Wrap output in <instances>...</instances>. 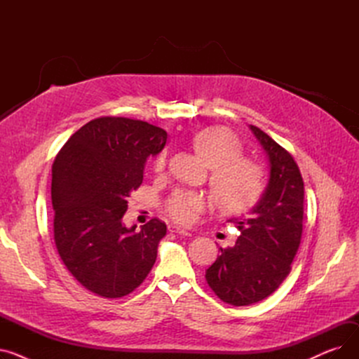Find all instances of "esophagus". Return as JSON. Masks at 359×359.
I'll return each instance as SVG.
<instances>
[{"label": "esophagus", "mask_w": 359, "mask_h": 359, "mask_svg": "<svg viewBox=\"0 0 359 359\" xmlns=\"http://www.w3.org/2000/svg\"><path fill=\"white\" fill-rule=\"evenodd\" d=\"M168 231L170 233H176V234H180V236H186V237H191L192 236V233L191 231H187V230H184V229H182V227H177V225H168Z\"/></svg>", "instance_id": "34e87169"}]
</instances>
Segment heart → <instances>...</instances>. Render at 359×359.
<instances>
[{
    "instance_id": "heart-1",
    "label": "heart",
    "mask_w": 359,
    "mask_h": 359,
    "mask_svg": "<svg viewBox=\"0 0 359 359\" xmlns=\"http://www.w3.org/2000/svg\"><path fill=\"white\" fill-rule=\"evenodd\" d=\"M194 148L201 158L212 167V195L224 210L238 211L252 205L262 191L260 168L240 158L241 145L238 140L222 128H206L194 137ZM167 165V153L154 160V170L163 172ZM205 198L196 192L176 191L168 198L165 210L170 217L180 222H191L205 208Z\"/></svg>"
}]
</instances>
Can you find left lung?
I'll return each instance as SVG.
<instances>
[{"mask_svg":"<svg viewBox=\"0 0 359 359\" xmlns=\"http://www.w3.org/2000/svg\"><path fill=\"white\" fill-rule=\"evenodd\" d=\"M269 163L262 196L244 218H231L240 231L233 248L222 249L205 278L224 303L249 306L269 297L291 271L303 233L304 182L287 149L250 125Z\"/></svg>","mask_w":359,"mask_h":359,"instance_id":"obj_1","label":"left lung"}]
</instances>
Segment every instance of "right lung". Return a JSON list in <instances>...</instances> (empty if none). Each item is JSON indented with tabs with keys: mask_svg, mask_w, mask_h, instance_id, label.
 <instances>
[{
	"mask_svg": "<svg viewBox=\"0 0 359 359\" xmlns=\"http://www.w3.org/2000/svg\"><path fill=\"white\" fill-rule=\"evenodd\" d=\"M167 132L128 118L90 121L65 142L52 164L53 237L67 269L88 291L119 298L154 266L165 224L125 227L128 198L144 179L149 156Z\"/></svg>",
	"mask_w": 359,
	"mask_h": 359,
	"instance_id": "right-lung-1",
	"label": "right lung"
}]
</instances>
